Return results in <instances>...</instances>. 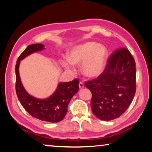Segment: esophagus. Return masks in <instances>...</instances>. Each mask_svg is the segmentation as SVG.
<instances>
[{
    "label": "esophagus",
    "instance_id": "esophagus-1",
    "mask_svg": "<svg viewBox=\"0 0 152 152\" xmlns=\"http://www.w3.org/2000/svg\"><path fill=\"white\" fill-rule=\"evenodd\" d=\"M84 87V85L83 82H79V88H80V89H82V88H83Z\"/></svg>",
    "mask_w": 152,
    "mask_h": 152
}]
</instances>
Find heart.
<instances>
[{
	"mask_svg": "<svg viewBox=\"0 0 152 152\" xmlns=\"http://www.w3.org/2000/svg\"><path fill=\"white\" fill-rule=\"evenodd\" d=\"M108 51L102 45L88 42L76 46L71 50L68 60L62 61V65L73 70V65L82 66V72L89 78H96L103 72L107 64Z\"/></svg>",
	"mask_w": 152,
	"mask_h": 152,
	"instance_id": "1",
	"label": "heart"
}]
</instances>
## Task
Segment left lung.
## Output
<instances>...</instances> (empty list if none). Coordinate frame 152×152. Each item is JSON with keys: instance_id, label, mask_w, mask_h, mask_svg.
<instances>
[{"instance_id": "obj_1", "label": "left lung", "mask_w": 152, "mask_h": 152, "mask_svg": "<svg viewBox=\"0 0 152 152\" xmlns=\"http://www.w3.org/2000/svg\"><path fill=\"white\" fill-rule=\"evenodd\" d=\"M134 58L127 48H119L108 58L103 72L84 84L91 91V106L99 119L110 121L124 113L136 91Z\"/></svg>"}]
</instances>
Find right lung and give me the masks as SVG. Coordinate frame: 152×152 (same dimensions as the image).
<instances>
[{
    "label": "right lung",
    "instance_id": "add662e5",
    "mask_svg": "<svg viewBox=\"0 0 152 152\" xmlns=\"http://www.w3.org/2000/svg\"><path fill=\"white\" fill-rule=\"evenodd\" d=\"M43 49V44L29 45L18 58L15 66V89L20 104L32 117L43 121L58 123L64 119L68 112L69 102L78 91L79 80L76 78L70 82H61L54 93L45 99H37L28 94L20 81L19 72L20 61L31 53Z\"/></svg>",
    "mask_w": 152,
    "mask_h": 152
}]
</instances>
